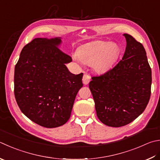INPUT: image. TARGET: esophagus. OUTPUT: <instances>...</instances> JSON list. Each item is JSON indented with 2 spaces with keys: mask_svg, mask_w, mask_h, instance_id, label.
Wrapping results in <instances>:
<instances>
[{
  "mask_svg": "<svg viewBox=\"0 0 160 160\" xmlns=\"http://www.w3.org/2000/svg\"><path fill=\"white\" fill-rule=\"evenodd\" d=\"M90 81V77L87 73H84L83 77V83L85 84V85H87Z\"/></svg>",
  "mask_w": 160,
  "mask_h": 160,
  "instance_id": "1",
  "label": "esophagus"
}]
</instances>
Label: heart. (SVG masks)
Wrapping results in <instances>:
<instances>
[{"label":"heart","instance_id":"obj_1","mask_svg":"<svg viewBox=\"0 0 160 160\" xmlns=\"http://www.w3.org/2000/svg\"><path fill=\"white\" fill-rule=\"evenodd\" d=\"M120 53V47L117 44L98 41L80 47L74 58L84 64L91 65L96 72L104 73L113 68Z\"/></svg>","mask_w":160,"mask_h":160}]
</instances>
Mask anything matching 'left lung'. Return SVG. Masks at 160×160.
I'll use <instances>...</instances> for the list:
<instances>
[{"mask_svg": "<svg viewBox=\"0 0 160 160\" xmlns=\"http://www.w3.org/2000/svg\"><path fill=\"white\" fill-rule=\"evenodd\" d=\"M121 61L100 76L92 77L89 88L99 120L110 127L129 124L139 116L151 94L152 73L146 50L129 34Z\"/></svg>", "mask_w": 160, "mask_h": 160, "instance_id": "obj_1", "label": "left lung"}]
</instances>
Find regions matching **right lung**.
I'll return each mask as SVG.
<instances>
[{
    "label": "right lung",
    "mask_w": 160,
    "mask_h": 160,
    "mask_svg": "<svg viewBox=\"0 0 160 160\" xmlns=\"http://www.w3.org/2000/svg\"><path fill=\"white\" fill-rule=\"evenodd\" d=\"M61 43V38H35L24 46L14 68L18 106L32 122L47 128L67 122L83 86V73L72 74L66 67L72 59L58 49Z\"/></svg>",
    "instance_id": "right-lung-1"
}]
</instances>
